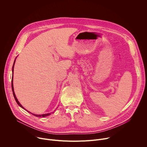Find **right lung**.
<instances>
[{
	"instance_id": "1",
	"label": "right lung",
	"mask_w": 147,
	"mask_h": 147,
	"mask_svg": "<svg viewBox=\"0 0 147 147\" xmlns=\"http://www.w3.org/2000/svg\"><path fill=\"white\" fill-rule=\"evenodd\" d=\"M14 63H15V60H14V64H13V69H12V71H13V70H14ZM13 77H12V78H11V88H12V91H13V96H14V99H15V100H16V102H17V103L18 105L20 107H22V108H23L24 109H25L24 108V107L22 105H21L20 103V102H18V100H17V98H16V95H15V93H14V88H13ZM26 111H27L26 109H25ZM30 113H31V112H30ZM51 113H47V114H44V115H35V114H33V113H31V114H32L33 115H34L35 116H36V117H46V116H49L50 115H51Z\"/></svg>"
}]
</instances>
